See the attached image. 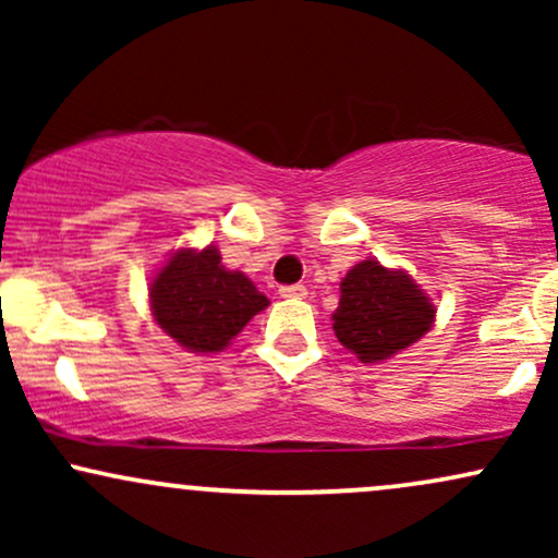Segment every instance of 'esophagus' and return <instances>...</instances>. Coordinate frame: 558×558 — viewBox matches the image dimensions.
<instances>
[{
    "instance_id": "34e87169",
    "label": "esophagus",
    "mask_w": 558,
    "mask_h": 558,
    "mask_svg": "<svg viewBox=\"0 0 558 558\" xmlns=\"http://www.w3.org/2000/svg\"><path fill=\"white\" fill-rule=\"evenodd\" d=\"M280 296L283 299H304L306 296V288L304 286H280Z\"/></svg>"
}]
</instances>
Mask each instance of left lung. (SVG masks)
Listing matches in <instances>:
<instances>
[{"mask_svg": "<svg viewBox=\"0 0 558 558\" xmlns=\"http://www.w3.org/2000/svg\"><path fill=\"white\" fill-rule=\"evenodd\" d=\"M435 306L401 270L364 259L341 283L332 330L362 362H383L433 328Z\"/></svg>", "mask_w": 558, "mask_h": 558, "instance_id": "obj_1", "label": "left lung"}]
</instances>
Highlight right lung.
<instances>
[{
    "mask_svg": "<svg viewBox=\"0 0 558 558\" xmlns=\"http://www.w3.org/2000/svg\"><path fill=\"white\" fill-rule=\"evenodd\" d=\"M151 315L183 349L222 351L270 301L243 272L226 270L220 252L183 248L149 288Z\"/></svg>",
    "mask_w": 558,
    "mask_h": 558,
    "instance_id": "obj_1",
    "label": "right lung"
}]
</instances>
